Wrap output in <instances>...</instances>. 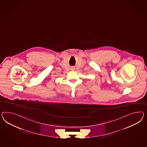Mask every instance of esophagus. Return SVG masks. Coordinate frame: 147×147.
I'll list each match as a JSON object with an SVG mask.
<instances>
[{
	"instance_id": "esophagus-1",
	"label": "esophagus",
	"mask_w": 147,
	"mask_h": 147,
	"mask_svg": "<svg viewBox=\"0 0 147 147\" xmlns=\"http://www.w3.org/2000/svg\"><path fill=\"white\" fill-rule=\"evenodd\" d=\"M71 69H72V70H74V67L71 68Z\"/></svg>"
}]
</instances>
